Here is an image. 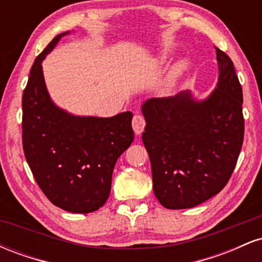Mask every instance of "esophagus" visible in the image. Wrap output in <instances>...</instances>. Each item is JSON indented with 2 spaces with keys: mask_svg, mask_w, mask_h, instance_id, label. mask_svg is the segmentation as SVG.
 <instances>
[{
  "mask_svg": "<svg viewBox=\"0 0 262 262\" xmlns=\"http://www.w3.org/2000/svg\"><path fill=\"white\" fill-rule=\"evenodd\" d=\"M132 125H133L135 134L139 135L143 133L144 128H145V119H144V117L141 116V114H135L133 122H132Z\"/></svg>",
  "mask_w": 262,
  "mask_h": 262,
  "instance_id": "34e87169",
  "label": "esophagus"
}]
</instances>
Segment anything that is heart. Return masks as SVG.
Instances as JSON below:
<instances>
[{
  "instance_id": "1",
  "label": "heart",
  "mask_w": 262,
  "mask_h": 262,
  "mask_svg": "<svg viewBox=\"0 0 262 262\" xmlns=\"http://www.w3.org/2000/svg\"><path fill=\"white\" fill-rule=\"evenodd\" d=\"M167 59V55L165 53H161L160 55L158 56V59L155 60V65H162L165 61H166ZM188 68V62L186 61V60H180V61H177L175 65H173L172 70H171V73L169 75V79H167V82H166V90L167 91H172V90L176 89V86L179 85V81L181 80L182 75L186 73V70H187Z\"/></svg>"
}]
</instances>
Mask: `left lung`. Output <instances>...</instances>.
I'll return each mask as SVG.
<instances>
[{"label":"left lung","mask_w":262,"mask_h":262,"mask_svg":"<svg viewBox=\"0 0 262 262\" xmlns=\"http://www.w3.org/2000/svg\"><path fill=\"white\" fill-rule=\"evenodd\" d=\"M218 82L204 100L189 91L141 104V135L152 188L167 209L196 207L229 181L244 139L243 90L229 56L215 48Z\"/></svg>","instance_id":"8db88e82"}]
</instances>
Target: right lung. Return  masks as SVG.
<instances>
[{
  "mask_svg": "<svg viewBox=\"0 0 262 262\" xmlns=\"http://www.w3.org/2000/svg\"><path fill=\"white\" fill-rule=\"evenodd\" d=\"M69 33L56 35L31 69L22 97L23 150L50 202L71 213H90L110 197L114 165L134 140L133 113L81 117L54 103L41 61Z\"/></svg>",
  "mask_w": 262,
  "mask_h": 262,
  "instance_id": "1",
  "label": "right lung"
}]
</instances>
